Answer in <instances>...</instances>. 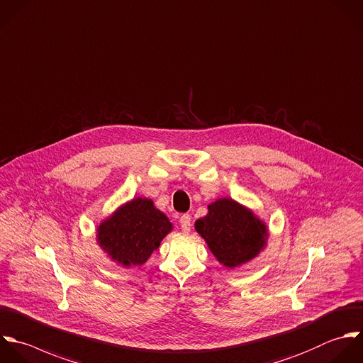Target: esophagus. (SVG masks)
Segmentation results:
<instances>
[{
  "instance_id": "34e87169",
  "label": "esophagus",
  "mask_w": 363,
  "mask_h": 363,
  "mask_svg": "<svg viewBox=\"0 0 363 363\" xmlns=\"http://www.w3.org/2000/svg\"><path fill=\"white\" fill-rule=\"evenodd\" d=\"M179 223H181V229L185 232V233H188L189 230H191V216L189 215H182L181 218H179Z\"/></svg>"
}]
</instances>
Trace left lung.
I'll list each match as a JSON object with an SVG mask.
<instances>
[{
  "mask_svg": "<svg viewBox=\"0 0 363 363\" xmlns=\"http://www.w3.org/2000/svg\"><path fill=\"white\" fill-rule=\"evenodd\" d=\"M195 230L215 259L226 269L256 259L269 242V226L250 208L225 196L208 205V213L195 222Z\"/></svg>",
  "mask_w": 363,
  "mask_h": 363,
  "instance_id": "left-lung-1",
  "label": "left lung"
}]
</instances>
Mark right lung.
I'll list each match as a JSON object with an SVG mask.
<instances>
[{"instance_id": "1", "label": "right lung", "mask_w": 363, "mask_h": 363, "mask_svg": "<svg viewBox=\"0 0 363 363\" xmlns=\"http://www.w3.org/2000/svg\"><path fill=\"white\" fill-rule=\"evenodd\" d=\"M172 229L151 199L133 198L97 225L96 242L111 262L128 269L144 264Z\"/></svg>"}]
</instances>
